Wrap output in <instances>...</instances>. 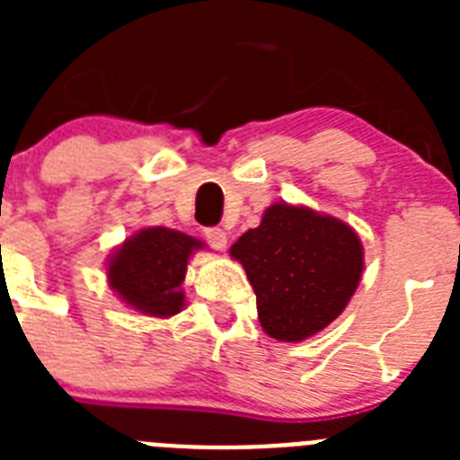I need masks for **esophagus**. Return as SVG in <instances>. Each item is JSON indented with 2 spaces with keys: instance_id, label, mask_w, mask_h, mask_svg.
Segmentation results:
<instances>
[{
  "instance_id": "esophagus-1",
  "label": "esophagus",
  "mask_w": 460,
  "mask_h": 460,
  "mask_svg": "<svg viewBox=\"0 0 460 460\" xmlns=\"http://www.w3.org/2000/svg\"><path fill=\"white\" fill-rule=\"evenodd\" d=\"M205 237H207V242H209L211 249L226 251V246H227V234L223 233L221 227H207V230H205Z\"/></svg>"
}]
</instances>
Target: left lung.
<instances>
[{
  "mask_svg": "<svg viewBox=\"0 0 460 460\" xmlns=\"http://www.w3.org/2000/svg\"><path fill=\"white\" fill-rule=\"evenodd\" d=\"M246 270L258 320L276 341L296 343L339 318L364 271V249L348 223L276 202L233 243Z\"/></svg>",
  "mask_w": 460,
  "mask_h": 460,
  "instance_id": "8db88e82",
  "label": "left lung"
}]
</instances>
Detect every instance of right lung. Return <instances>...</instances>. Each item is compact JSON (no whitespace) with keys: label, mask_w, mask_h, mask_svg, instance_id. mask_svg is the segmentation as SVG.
Listing matches in <instances>:
<instances>
[{"label":"right lung","mask_w":460,"mask_h":460,"mask_svg":"<svg viewBox=\"0 0 460 460\" xmlns=\"http://www.w3.org/2000/svg\"><path fill=\"white\" fill-rule=\"evenodd\" d=\"M200 239L168 227H145L126 239L108 262L110 288L145 315L170 318L184 308L186 265Z\"/></svg>","instance_id":"obj_1"}]
</instances>
